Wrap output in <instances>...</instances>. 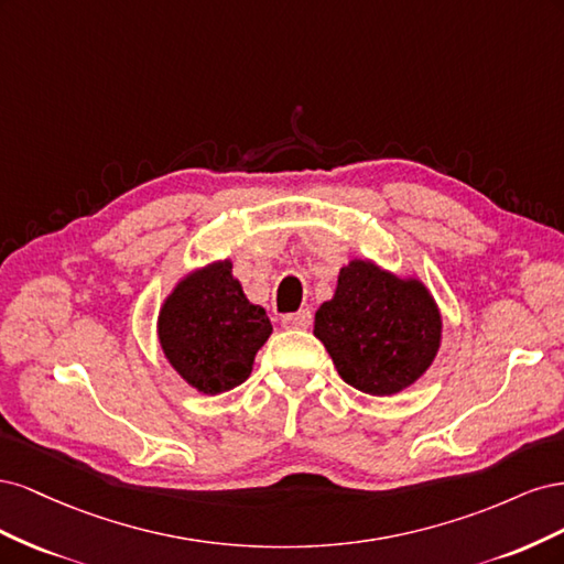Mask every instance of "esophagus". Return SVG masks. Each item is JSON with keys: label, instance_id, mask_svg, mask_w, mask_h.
Segmentation results:
<instances>
[{"label": "esophagus", "instance_id": "esophagus-1", "mask_svg": "<svg viewBox=\"0 0 564 564\" xmlns=\"http://www.w3.org/2000/svg\"><path fill=\"white\" fill-rule=\"evenodd\" d=\"M311 322H313L311 311H299V313H292V315H284L282 327L284 329H308Z\"/></svg>", "mask_w": 564, "mask_h": 564}]
</instances>
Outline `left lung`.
<instances>
[{"instance_id":"obj_1","label":"left lung","mask_w":564,"mask_h":564,"mask_svg":"<svg viewBox=\"0 0 564 564\" xmlns=\"http://www.w3.org/2000/svg\"><path fill=\"white\" fill-rule=\"evenodd\" d=\"M313 334L340 379L367 395L386 398L414 386L435 362L442 313L416 275L350 259L338 270L334 296L317 308Z\"/></svg>"}]
</instances>
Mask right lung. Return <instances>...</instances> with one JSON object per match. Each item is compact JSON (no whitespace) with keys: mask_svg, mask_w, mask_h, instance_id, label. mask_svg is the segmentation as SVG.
I'll return each instance as SVG.
<instances>
[{"mask_svg":"<svg viewBox=\"0 0 564 564\" xmlns=\"http://www.w3.org/2000/svg\"><path fill=\"white\" fill-rule=\"evenodd\" d=\"M270 334L265 308L247 299L230 259L185 272L158 313V340L166 362L204 395L245 383Z\"/></svg>","mask_w":564,"mask_h":564,"instance_id":"1","label":"right lung"}]
</instances>
